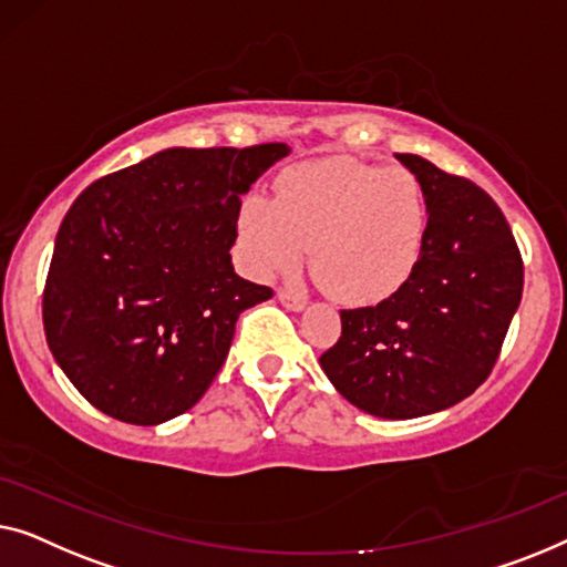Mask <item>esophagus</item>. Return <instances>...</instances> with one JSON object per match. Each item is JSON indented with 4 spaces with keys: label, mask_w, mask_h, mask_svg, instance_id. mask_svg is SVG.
Segmentation results:
<instances>
[{
    "label": "esophagus",
    "mask_w": 567,
    "mask_h": 567,
    "mask_svg": "<svg viewBox=\"0 0 567 567\" xmlns=\"http://www.w3.org/2000/svg\"><path fill=\"white\" fill-rule=\"evenodd\" d=\"M277 298H280V302L287 310H302V308H306V302H308L306 295L292 292V290H280V292H277Z\"/></svg>",
    "instance_id": "esophagus-1"
}]
</instances>
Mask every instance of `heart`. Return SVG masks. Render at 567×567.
<instances>
[{
    "label": "heart",
    "instance_id": "b5f03b06",
    "mask_svg": "<svg viewBox=\"0 0 567 567\" xmlns=\"http://www.w3.org/2000/svg\"><path fill=\"white\" fill-rule=\"evenodd\" d=\"M426 197L403 166L321 158L287 169L277 197L246 195L238 241L261 277L290 275L313 246V275L339 300L364 306L409 282L426 238Z\"/></svg>",
    "mask_w": 567,
    "mask_h": 567
}]
</instances>
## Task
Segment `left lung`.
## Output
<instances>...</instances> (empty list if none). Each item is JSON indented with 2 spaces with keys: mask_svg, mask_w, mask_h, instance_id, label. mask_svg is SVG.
I'll return each instance as SVG.
<instances>
[{
  "mask_svg": "<svg viewBox=\"0 0 567 567\" xmlns=\"http://www.w3.org/2000/svg\"><path fill=\"white\" fill-rule=\"evenodd\" d=\"M426 197L424 251L401 290L341 310L321 367L349 403L380 419L450 409L483 385L522 302L524 265L493 197L416 154H395Z\"/></svg>",
  "mask_w": 567,
  "mask_h": 567,
  "instance_id": "8db88e82",
  "label": "left lung"
}]
</instances>
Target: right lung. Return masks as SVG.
<instances>
[{"instance_id": "obj_1", "label": "right lung", "mask_w": 567, "mask_h": 567, "mask_svg": "<svg viewBox=\"0 0 567 567\" xmlns=\"http://www.w3.org/2000/svg\"><path fill=\"white\" fill-rule=\"evenodd\" d=\"M285 143L166 148L92 182L63 218L43 290L53 360L107 416L164 424L210 388L236 321L272 298L234 272L241 195Z\"/></svg>"}]
</instances>
